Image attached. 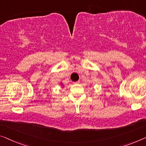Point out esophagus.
Returning <instances> with one entry per match:
<instances>
[{
	"label": "esophagus",
	"instance_id": "obj_1",
	"mask_svg": "<svg viewBox=\"0 0 146 146\" xmlns=\"http://www.w3.org/2000/svg\"><path fill=\"white\" fill-rule=\"evenodd\" d=\"M79 82H80V80H78V81H76L74 82V84H79Z\"/></svg>",
	"mask_w": 146,
	"mask_h": 146
}]
</instances>
